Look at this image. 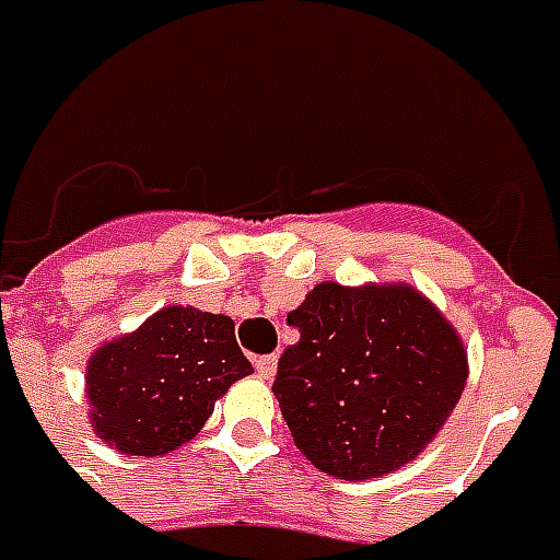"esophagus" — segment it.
<instances>
[{"mask_svg": "<svg viewBox=\"0 0 560 560\" xmlns=\"http://www.w3.org/2000/svg\"><path fill=\"white\" fill-rule=\"evenodd\" d=\"M254 366H257V375L259 378H271V375L277 373V355L271 352V355H259L257 361H254Z\"/></svg>", "mask_w": 560, "mask_h": 560, "instance_id": "esophagus-1", "label": "esophagus"}]
</instances>
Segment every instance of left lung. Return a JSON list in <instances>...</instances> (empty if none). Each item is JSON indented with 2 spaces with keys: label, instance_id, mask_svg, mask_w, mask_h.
<instances>
[{
  "label": "left lung",
  "instance_id": "1",
  "mask_svg": "<svg viewBox=\"0 0 560 560\" xmlns=\"http://www.w3.org/2000/svg\"><path fill=\"white\" fill-rule=\"evenodd\" d=\"M275 396L308 463L373 480L422 454L457 407L468 352L448 317L410 283H317L285 317Z\"/></svg>",
  "mask_w": 560,
  "mask_h": 560
}]
</instances>
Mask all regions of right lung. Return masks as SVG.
Listing matches in <instances>:
<instances>
[{
	"mask_svg": "<svg viewBox=\"0 0 560 560\" xmlns=\"http://www.w3.org/2000/svg\"><path fill=\"white\" fill-rule=\"evenodd\" d=\"M252 373L231 317L164 306L89 355V422L127 457H164L194 440L219 396Z\"/></svg>",
	"mask_w": 560,
	"mask_h": 560,
	"instance_id": "add662e5",
	"label": "right lung"
}]
</instances>
